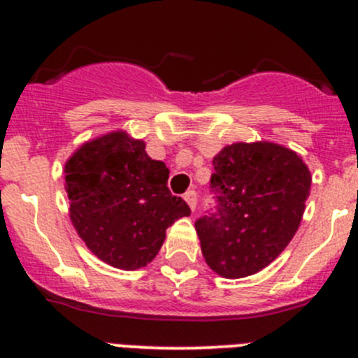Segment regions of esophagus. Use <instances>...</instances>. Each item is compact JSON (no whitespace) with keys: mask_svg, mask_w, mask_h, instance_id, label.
I'll return each instance as SVG.
<instances>
[{"mask_svg":"<svg viewBox=\"0 0 358 358\" xmlns=\"http://www.w3.org/2000/svg\"><path fill=\"white\" fill-rule=\"evenodd\" d=\"M183 199L187 201V204H189V208L192 209H196V206H197V194H196V190H189V192L185 194V196H183Z\"/></svg>","mask_w":358,"mask_h":358,"instance_id":"esophagus-1","label":"esophagus"}]
</instances>
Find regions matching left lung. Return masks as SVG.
Here are the masks:
<instances>
[{
  "label": "left lung",
  "instance_id": "1",
  "mask_svg": "<svg viewBox=\"0 0 358 358\" xmlns=\"http://www.w3.org/2000/svg\"><path fill=\"white\" fill-rule=\"evenodd\" d=\"M216 208L196 222L213 272L243 279L268 266L294 237L312 175L303 159L272 142H237L213 159Z\"/></svg>",
  "mask_w": 358,
  "mask_h": 358
}]
</instances>
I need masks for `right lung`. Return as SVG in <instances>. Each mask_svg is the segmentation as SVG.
<instances>
[{"label":"right lung","mask_w":358,"mask_h":358,"mask_svg":"<svg viewBox=\"0 0 358 358\" xmlns=\"http://www.w3.org/2000/svg\"><path fill=\"white\" fill-rule=\"evenodd\" d=\"M69 216L86 248L107 265L138 270L152 262L166 229L190 215L168 189L169 169L126 131L83 143L66 168Z\"/></svg>","instance_id":"obj_1"}]
</instances>
